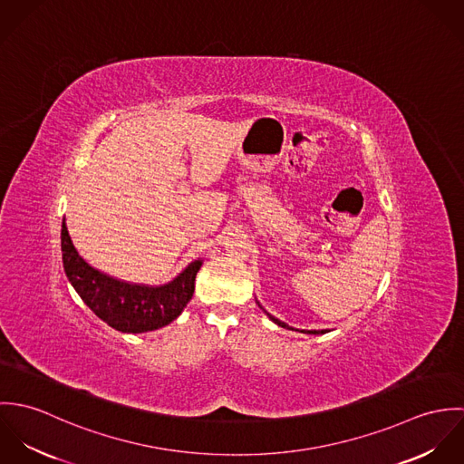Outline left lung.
Listing matches in <instances>:
<instances>
[{"instance_id":"8db88e82","label":"left lung","mask_w":464,"mask_h":464,"mask_svg":"<svg viewBox=\"0 0 464 464\" xmlns=\"http://www.w3.org/2000/svg\"><path fill=\"white\" fill-rule=\"evenodd\" d=\"M266 314H267V316H269V320H271V322H273V324H276V325H278V327H282V329H291V331H295V329H293V327H289V325H285V324H284V322H280V320H276V318H275V316H271V314H269V313H266ZM304 332V334H325V332H329V331H302Z\"/></svg>"}]
</instances>
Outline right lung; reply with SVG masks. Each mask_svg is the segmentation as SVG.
I'll use <instances>...</instances> for the list:
<instances>
[{
	"label": "right lung",
	"mask_w": 464,
	"mask_h": 464,
	"mask_svg": "<svg viewBox=\"0 0 464 464\" xmlns=\"http://www.w3.org/2000/svg\"><path fill=\"white\" fill-rule=\"evenodd\" d=\"M63 263L71 285L85 305L120 332L157 331L180 316L195 293V278L203 261H193L164 285L129 284L87 265L76 252L63 221Z\"/></svg>",
	"instance_id": "obj_1"
}]
</instances>
